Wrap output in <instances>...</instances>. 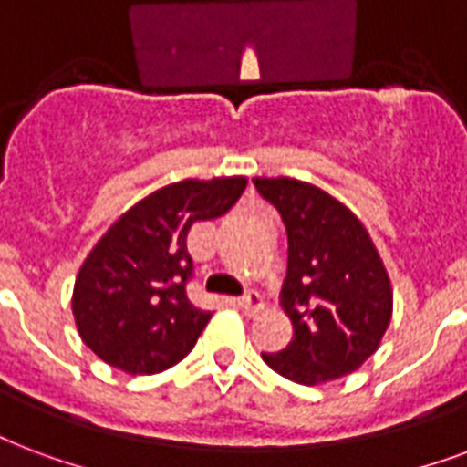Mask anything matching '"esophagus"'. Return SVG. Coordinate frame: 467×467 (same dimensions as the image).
<instances>
[{
    "label": "esophagus",
    "instance_id": "34e87169",
    "mask_svg": "<svg viewBox=\"0 0 467 467\" xmlns=\"http://www.w3.org/2000/svg\"><path fill=\"white\" fill-rule=\"evenodd\" d=\"M240 309H243L244 314H257L262 309V306H265V304H262V299H260V295H257V292H247V295L243 296V299H240Z\"/></svg>",
    "mask_w": 467,
    "mask_h": 467
}]
</instances>
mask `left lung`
Wrapping results in <instances>:
<instances>
[{"mask_svg":"<svg viewBox=\"0 0 467 467\" xmlns=\"http://www.w3.org/2000/svg\"><path fill=\"white\" fill-rule=\"evenodd\" d=\"M285 220L282 306L295 339L262 354L279 376L319 386L374 357L393 314V286L371 234L344 202L296 178H252Z\"/></svg>","mask_w":467,"mask_h":467,"instance_id":"8db88e82","label":"left lung"}]
</instances>
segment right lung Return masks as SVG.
I'll use <instances>...</instances> for the list:
<instances>
[{
	"label": "right lung",
	"instance_id": "obj_1",
	"mask_svg": "<svg viewBox=\"0 0 467 467\" xmlns=\"http://www.w3.org/2000/svg\"><path fill=\"white\" fill-rule=\"evenodd\" d=\"M244 188V175L171 182L103 233L71 296L78 337L96 357L133 376L161 374L188 357L213 317L185 295L190 227L224 215Z\"/></svg>",
	"mask_w": 467,
	"mask_h": 467
}]
</instances>
